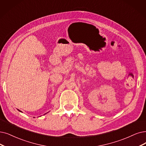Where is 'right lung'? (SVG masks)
I'll return each mask as SVG.
<instances>
[{"label":"right lung","instance_id":"add662e5","mask_svg":"<svg viewBox=\"0 0 146 146\" xmlns=\"http://www.w3.org/2000/svg\"><path fill=\"white\" fill-rule=\"evenodd\" d=\"M19 110V111H20V112H21V111H20V110ZM46 113H45V114H46Z\"/></svg>","mask_w":146,"mask_h":146}]
</instances>
